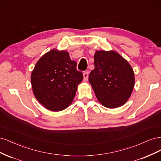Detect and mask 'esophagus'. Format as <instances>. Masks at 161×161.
<instances>
[{
	"label": "esophagus",
	"instance_id": "34e87169",
	"mask_svg": "<svg viewBox=\"0 0 161 161\" xmlns=\"http://www.w3.org/2000/svg\"><path fill=\"white\" fill-rule=\"evenodd\" d=\"M88 80V72L86 71L84 73V81H87Z\"/></svg>",
	"mask_w": 161,
	"mask_h": 161
}]
</instances>
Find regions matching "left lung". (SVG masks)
Listing matches in <instances>:
<instances>
[{
	"mask_svg": "<svg viewBox=\"0 0 161 161\" xmlns=\"http://www.w3.org/2000/svg\"><path fill=\"white\" fill-rule=\"evenodd\" d=\"M94 66L89 81L98 101L108 108L124 104L134 84V71L128 62L115 51H97Z\"/></svg>",
	"mask_w": 161,
	"mask_h": 161,
	"instance_id": "left-lung-1",
	"label": "left lung"
}]
</instances>
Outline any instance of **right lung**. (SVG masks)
<instances>
[{
  "mask_svg": "<svg viewBox=\"0 0 161 161\" xmlns=\"http://www.w3.org/2000/svg\"><path fill=\"white\" fill-rule=\"evenodd\" d=\"M77 63L65 51L52 49L36 64L31 74V85L37 100L49 110L58 112L73 102L77 87L83 80Z\"/></svg>",
  "mask_w": 161,
  "mask_h": 161,
  "instance_id": "obj_1",
  "label": "right lung"
}]
</instances>
